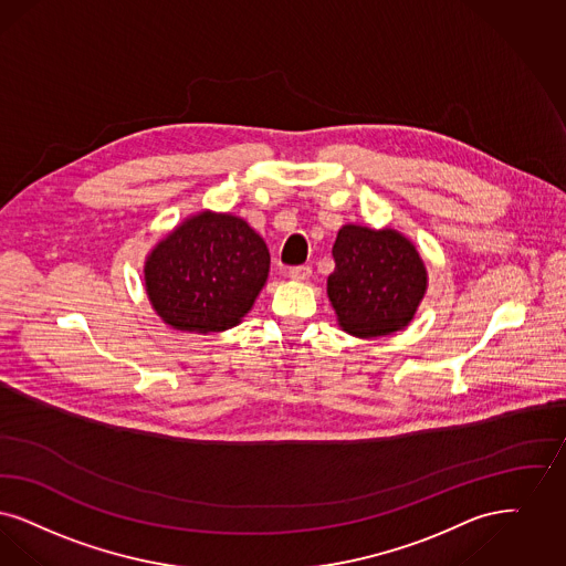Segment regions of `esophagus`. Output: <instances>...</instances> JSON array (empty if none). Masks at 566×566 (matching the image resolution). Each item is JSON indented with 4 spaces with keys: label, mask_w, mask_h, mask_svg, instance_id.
<instances>
[{
    "label": "esophagus",
    "mask_w": 566,
    "mask_h": 566,
    "mask_svg": "<svg viewBox=\"0 0 566 566\" xmlns=\"http://www.w3.org/2000/svg\"><path fill=\"white\" fill-rule=\"evenodd\" d=\"M311 276V266H294L290 269V279L292 281H306Z\"/></svg>",
    "instance_id": "34e87169"
}]
</instances>
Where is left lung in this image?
I'll return each instance as SVG.
<instances>
[{
	"mask_svg": "<svg viewBox=\"0 0 566 566\" xmlns=\"http://www.w3.org/2000/svg\"><path fill=\"white\" fill-rule=\"evenodd\" d=\"M327 295L346 334L378 338L415 319L427 292L424 262L401 232L346 223L332 249Z\"/></svg>",
	"mask_w": 566,
	"mask_h": 566,
	"instance_id": "obj_1",
	"label": "left lung"
}]
</instances>
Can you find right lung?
<instances>
[{
	"label": "right lung",
	"mask_w": 566,
	"mask_h": 566,
	"mask_svg": "<svg viewBox=\"0 0 566 566\" xmlns=\"http://www.w3.org/2000/svg\"><path fill=\"white\" fill-rule=\"evenodd\" d=\"M271 271L264 239L232 213L200 211L146 258L156 315L181 332H223L245 317Z\"/></svg>",
	"instance_id": "add662e5"
}]
</instances>
